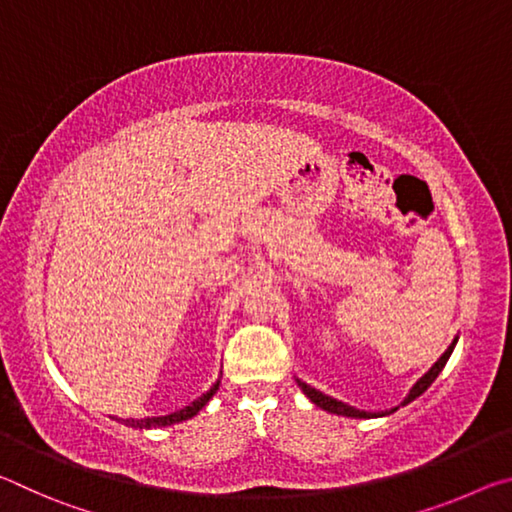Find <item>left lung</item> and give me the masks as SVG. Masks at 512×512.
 Segmentation results:
<instances>
[{
  "label": "left lung",
  "instance_id": "8db88e82",
  "mask_svg": "<svg viewBox=\"0 0 512 512\" xmlns=\"http://www.w3.org/2000/svg\"><path fill=\"white\" fill-rule=\"evenodd\" d=\"M456 341H458V339H454V341H452V345H449V348L443 352V357H440L436 363H433V366L429 368V372H424V375H422L418 381H415V386L411 388L409 395L404 397L402 406H404V404H409V402H413L415 397H420V395H422L424 391H427V388L433 384V381H436V377L440 375V370L445 368L447 359L452 357ZM298 386L302 388V393H305L311 402H314L316 406H320V409L329 411V413L345 415V418H379V415H386V413H370V411H359V409H354V406H350V404L339 402V400H334V397H329V395H325V393L316 391V388H311L309 384H305V381H300V379H298ZM393 411H397V409H391V413H393Z\"/></svg>",
  "mask_w": 512,
  "mask_h": 512
}]
</instances>
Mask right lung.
Returning a JSON list of instances; mask_svg holds the SVG:
<instances>
[{
	"mask_svg": "<svg viewBox=\"0 0 512 512\" xmlns=\"http://www.w3.org/2000/svg\"><path fill=\"white\" fill-rule=\"evenodd\" d=\"M219 391V381H216V384L210 388V391L207 393H203L201 397H198V400H194L192 404L189 406H185V409H180V411H176V413H169V415H160V418H142V420H135V418H128V420H124V418H119L121 422L124 424H128V427H133V429H158V427H171V424H176V422H183V420H189V418H194V415L203 409V406L212 400V395Z\"/></svg>",
	"mask_w": 512,
	"mask_h": 512,
	"instance_id": "obj_1",
	"label": "right lung"
}]
</instances>
